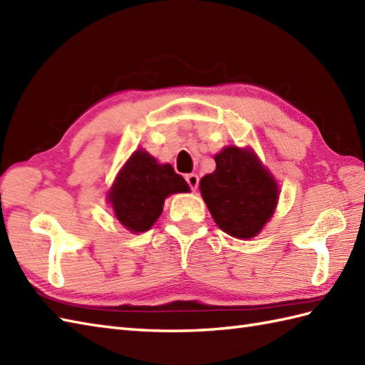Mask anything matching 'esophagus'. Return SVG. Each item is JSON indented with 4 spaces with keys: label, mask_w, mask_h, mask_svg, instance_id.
<instances>
[{
    "label": "esophagus",
    "mask_w": 365,
    "mask_h": 365,
    "mask_svg": "<svg viewBox=\"0 0 365 365\" xmlns=\"http://www.w3.org/2000/svg\"><path fill=\"white\" fill-rule=\"evenodd\" d=\"M185 180H187L191 191H196L197 190V187H199V177L196 174H188L187 177H185Z\"/></svg>",
    "instance_id": "obj_1"
}]
</instances>
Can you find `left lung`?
<instances>
[{"instance_id": "obj_1", "label": "left lung", "mask_w": 365, "mask_h": 365, "mask_svg": "<svg viewBox=\"0 0 365 365\" xmlns=\"http://www.w3.org/2000/svg\"><path fill=\"white\" fill-rule=\"evenodd\" d=\"M216 169L200 180V192L220 229L252 238L277 204V185L251 150L227 147L215 157Z\"/></svg>"}]
</instances>
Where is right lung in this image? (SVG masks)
Segmentation results:
<instances>
[{"label": "right lung", "mask_w": 365, "mask_h": 365, "mask_svg": "<svg viewBox=\"0 0 365 365\" xmlns=\"http://www.w3.org/2000/svg\"><path fill=\"white\" fill-rule=\"evenodd\" d=\"M190 191L170 165H158L143 150L131 155L110 191L115 218L131 232L149 230L169 195Z\"/></svg>", "instance_id": "1"}]
</instances>
